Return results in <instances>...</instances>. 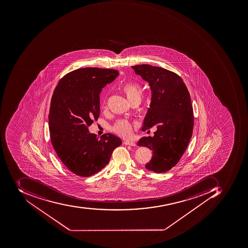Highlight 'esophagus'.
I'll return each mask as SVG.
<instances>
[{
	"label": "esophagus",
	"instance_id": "34e87169",
	"mask_svg": "<svg viewBox=\"0 0 248 248\" xmlns=\"http://www.w3.org/2000/svg\"><path fill=\"white\" fill-rule=\"evenodd\" d=\"M125 145H128V146H132V147H135L136 146V143L135 142L131 141V140H125L124 142Z\"/></svg>",
	"mask_w": 248,
	"mask_h": 248
}]
</instances>
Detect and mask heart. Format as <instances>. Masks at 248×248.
Wrapping results in <instances>:
<instances>
[{
    "mask_svg": "<svg viewBox=\"0 0 248 248\" xmlns=\"http://www.w3.org/2000/svg\"><path fill=\"white\" fill-rule=\"evenodd\" d=\"M123 90L125 93L127 98L130 102L135 100H141V89L138 83H128L123 86ZM113 131L120 136L128 137L132 132V127L131 123L126 120H121L116 123L113 126Z\"/></svg>",
    "mask_w": 248,
    "mask_h": 248,
    "instance_id": "b5f03b06",
    "label": "heart"
}]
</instances>
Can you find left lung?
Instances as JSON below:
<instances>
[{"label": "left lung", "instance_id": "left-lung-1", "mask_svg": "<svg viewBox=\"0 0 248 248\" xmlns=\"http://www.w3.org/2000/svg\"><path fill=\"white\" fill-rule=\"evenodd\" d=\"M137 75L147 81L151 101L142 131L155 125L154 137H143L139 146L153 152L145 167L164 173L177 165L186 150L193 130V109L190 95L183 79L175 73L149 64L132 66Z\"/></svg>", "mask_w": 248, "mask_h": 248}]
</instances>
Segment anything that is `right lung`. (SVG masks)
<instances>
[{
  "mask_svg": "<svg viewBox=\"0 0 248 248\" xmlns=\"http://www.w3.org/2000/svg\"><path fill=\"white\" fill-rule=\"evenodd\" d=\"M116 70L85 68L62 78L51 99V142L59 158L71 172L90 177L103 169L121 139L108 133L98 138L89 127L100 115V93L119 76Z\"/></svg>",
  "mask_w": 248,
  "mask_h": 248,
  "instance_id": "obj_1",
  "label": "right lung"
}]
</instances>
